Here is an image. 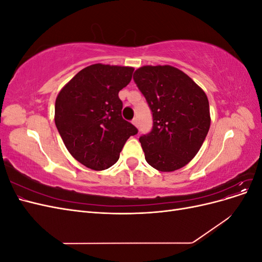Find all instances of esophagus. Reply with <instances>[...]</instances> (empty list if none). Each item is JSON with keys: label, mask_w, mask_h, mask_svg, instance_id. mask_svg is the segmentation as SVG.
Wrapping results in <instances>:
<instances>
[{"label": "esophagus", "mask_w": 262, "mask_h": 262, "mask_svg": "<svg viewBox=\"0 0 262 262\" xmlns=\"http://www.w3.org/2000/svg\"><path fill=\"white\" fill-rule=\"evenodd\" d=\"M132 124H133L134 126H137V128H138V120H137V119H133V120H132Z\"/></svg>", "instance_id": "esophagus-1"}]
</instances>
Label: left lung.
Instances as JSON below:
<instances>
[{
  "label": "left lung",
  "instance_id": "left-lung-1",
  "mask_svg": "<svg viewBox=\"0 0 262 262\" xmlns=\"http://www.w3.org/2000/svg\"><path fill=\"white\" fill-rule=\"evenodd\" d=\"M133 80L153 113V129L140 138L146 162L158 171L186 166L199 152L211 124L207 94L171 66H143Z\"/></svg>",
  "mask_w": 262,
  "mask_h": 262
}]
</instances>
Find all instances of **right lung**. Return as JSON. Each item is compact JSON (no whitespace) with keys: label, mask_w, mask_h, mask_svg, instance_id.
Wrapping results in <instances>:
<instances>
[{"label":"right lung","mask_w":262,"mask_h":262,"mask_svg":"<svg viewBox=\"0 0 262 262\" xmlns=\"http://www.w3.org/2000/svg\"><path fill=\"white\" fill-rule=\"evenodd\" d=\"M133 71L132 67L96 63L81 70L58 94L55 125L70 154L86 167H112L126 140L138 133L122 118L118 96Z\"/></svg>","instance_id":"add662e5"}]
</instances>
